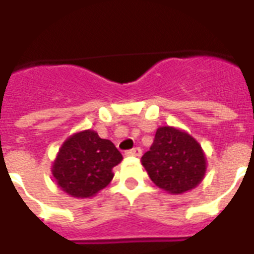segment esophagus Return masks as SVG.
<instances>
[{"mask_svg": "<svg viewBox=\"0 0 254 254\" xmlns=\"http://www.w3.org/2000/svg\"><path fill=\"white\" fill-rule=\"evenodd\" d=\"M127 156H136V157H140L142 155L141 148H133L130 151H127Z\"/></svg>", "mask_w": 254, "mask_h": 254, "instance_id": "esophagus-1", "label": "esophagus"}]
</instances>
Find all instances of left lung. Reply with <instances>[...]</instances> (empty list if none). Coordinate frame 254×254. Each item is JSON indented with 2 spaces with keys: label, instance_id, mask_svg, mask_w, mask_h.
<instances>
[{
  "label": "left lung",
  "instance_id": "8db88e82",
  "mask_svg": "<svg viewBox=\"0 0 254 254\" xmlns=\"http://www.w3.org/2000/svg\"><path fill=\"white\" fill-rule=\"evenodd\" d=\"M146 174L171 195L185 194L202 183L207 159L198 140L175 127H159L151 149L141 157Z\"/></svg>",
  "mask_w": 254,
  "mask_h": 254
}]
</instances>
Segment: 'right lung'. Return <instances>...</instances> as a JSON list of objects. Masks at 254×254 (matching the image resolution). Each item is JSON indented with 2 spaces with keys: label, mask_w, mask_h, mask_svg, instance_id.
Here are the masks:
<instances>
[{
  "label": "right lung",
  "mask_w": 254,
  "mask_h": 254,
  "mask_svg": "<svg viewBox=\"0 0 254 254\" xmlns=\"http://www.w3.org/2000/svg\"><path fill=\"white\" fill-rule=\"evenodd\" d=\"M122 161L121 152L93 129L75 132L56 153L51 172L62 191L72 198H91L108 187L113 168Z\"/></svg>",
  "instance_id": "1"
}]
</instances>
